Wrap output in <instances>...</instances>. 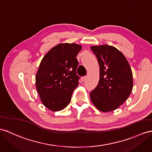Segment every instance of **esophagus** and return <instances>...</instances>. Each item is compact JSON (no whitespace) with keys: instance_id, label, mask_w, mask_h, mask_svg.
I'll return each mask as SVG.
<instances>
[{"instance_id":"esophagus-1","label":"esophagus","mask_w":152,"mask_h":152,"mask_svg":"<svg viewBox=\"0 0 152 152\" xmlns=\"http://www.w3.org/2000/svg\"><path fill=\"white\" fill-rule=\"evenodd\" d=\"M86 79H87V76H84L82 77V78H81V80H82L83 82H84V81Z\"/></svg>"}]
</instances>
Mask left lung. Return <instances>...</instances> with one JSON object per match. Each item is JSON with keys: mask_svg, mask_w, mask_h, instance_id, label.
<instances>
[{"mask_svg": "<svg viewBox=\"0 0 152 152\" xmlns=\"http://www.w3.org/2000/svg\"><path fill=\"white\" fill-rule=\"evenodd\" d=\"M91 50L100 68L99 82L90 92L91 101L99 110L108 112L126 101L133 88V75L126 58L116 48L94 46Z\"/></svg>", "mask_w": 152, "mask_h": 152, "instance_id": "8db88e82", "label": "left lung"}]
</instances>
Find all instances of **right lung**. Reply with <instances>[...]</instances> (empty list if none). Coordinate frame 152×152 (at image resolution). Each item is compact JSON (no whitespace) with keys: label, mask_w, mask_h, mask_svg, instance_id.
Segmentation results:
<instances>
[{"label":"right lung","mask_w":152,"mask_h":152,"mask_svg":"<svg viewBox=\"0 0 152 152\" xmlns=\"http://www.w3.org/2000/svg\"><path fill=\"white\" fill-rule=\"evenodd\" d=\"M82 49L77 44H59L44 55L35 77L36 88L42 104L53 112L65 108L78 86L76 57Z\"/></svg>","instance_id":"obj_1"}]
</instances>
